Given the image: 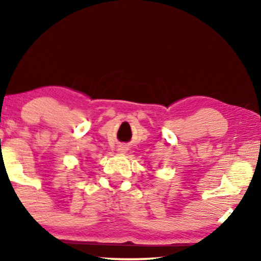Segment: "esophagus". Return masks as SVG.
Instances as JSON below:
<instances>
[{"label":"esophagus","instance_id":"obj_1","mask_svg":"<svg viewBox=\"0 0 261 261\" xmlns=\"http://www.w3.org/2000/svg\"><path fill=\"white\" fill-rule=\"evenodd\" d=\"M119 151H120V152H124V147H120Z\"/></svg>","mask_w":261,"mask_h":261}]
</instances>
